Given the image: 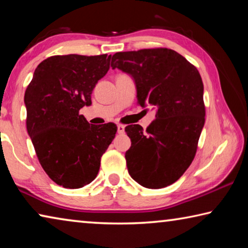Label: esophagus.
Instances as JSON below:
<instances>
[{"instance_id": "esophagus-1", "label": "esophagus", "mask_w": 248, "mask_h": 248, "mask_svg": "<svg viewBox=\"0 0 248 248\" xmlns=\"http://www.w3.org/2000/svg\"><path fill=\"white\" fill-rule=\"evenodd\" d=\"M117 130H118L119 134H123L124 132V124H118V125H117Z\"/></svg>"}]
</instances>
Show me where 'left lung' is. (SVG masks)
Here are the masks:
<instances>
[{
    "mask_svg": "<svg viewBox=\"0 0 248 248\" xmlns=\"http://www.w3.org/2000/svg\"><path fill=\"white\" fill-rule=\"evenodd\" d=\"M111 68L131 75L138 104L156 109L146 130L130 124L128 171L150 189L170 186L191 164L204 124L203 83L196 66L167 48L117 52Z\"/></svg>",
    "mask_w": 248,
    "mask_h": 248,
    "instance_id": "1",
    "label": "left lung"
}]
</instances>
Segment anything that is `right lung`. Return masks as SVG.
<instances>
[{
  "label": "right lung",
  "instance_id": "right-lung-1",
  "mask_svg": "<svg viewBox=\"0 0 248 248\" xmlns=\"http://www.w3.org/2000/svg\"><path fill=\"white\" fill-rule=\"evenodd\" d=\"M110 56H53L37 66L25 92L26 127L44 170L77 189L96 178L100 157L114 140L115 124H91L79 109L109 70Z\"/></svg>",
  "mask_w": 248,
  "mask_h": 248
}]
</instances>
